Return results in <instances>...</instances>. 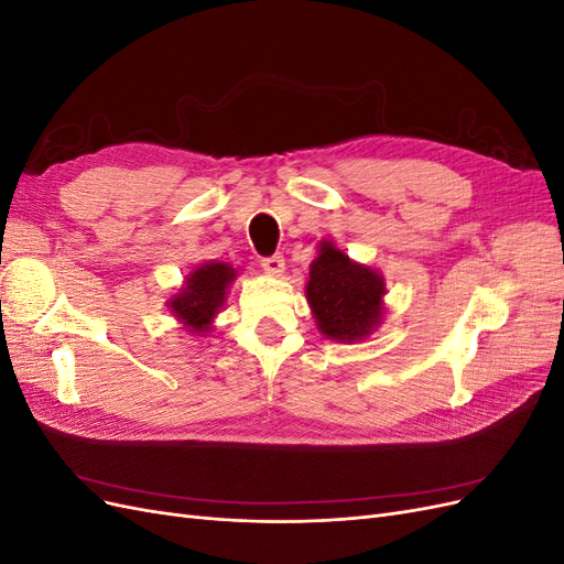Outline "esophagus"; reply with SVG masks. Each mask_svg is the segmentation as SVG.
Wrapping results in <instances>:
<instances>
[{
  "mask_svg": "<svg viewBox=\"0 0 564 564\" xmlns=\"http://www.w3.org/2000/svg\"><path fill=\"white\" fill-rule=\"evenodd\" d=\"M263 270L268 272V275H282L284 272V256L282 253H272V256H268V259H263Z\"/></svg>",
  "mask_w": 564,
  "mask_h": 564,
  "instance_id": "esophagus-1",
  "label": "esophagus"
}]
</instances>
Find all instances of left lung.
I'll list each match as a JSON object with an SVG mask.
<instances>
[{
	"instance_id": "1",
	"label": "left lung",
	"mask_w": 564,
	"mask_h": 564,
	"mask_svg": "<svg viewBox=\"0 0 564 564\" xmlns=\"http://www.w3.org/2000/svg\"><path fill=\"white\" fill-rule=\"evenodd\" d=\"M386 282L369 265L355 263L334 242L322 240L311 263L305 299L311 303L317 329L340 344L367 338L383 317Z\"/></svg>"
}]
</instances>
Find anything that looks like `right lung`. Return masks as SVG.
<instances>
[{
	"instance_id": "1",
	"label": "right lung",
	"mask_w": 564,
	"mask_h": 564,
	"mask_svg": "<svg viewBox=\"0 0 564 564\" xmlns=\"http://www.w3.org/2000/svg\"><path fill=\"white\" fill-rule=\"evenodd\" d=\"M235 278L237 270L230 263H202L185 278L181 292L166 301L169 311L187 332L202 336L212 329V322L220 305L226 303L228 286Z\"/></svg>"
}]
</instances>
